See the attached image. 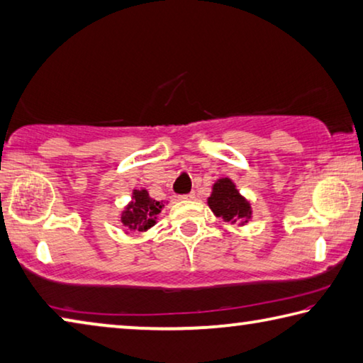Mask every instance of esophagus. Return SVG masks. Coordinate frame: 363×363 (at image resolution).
<instances>
[{
  "mask_svg": "<svg viewBox=\"0 0 363 363\" xmlns=\"http://www.w3.org/2000/svg\"><path fill=\"white\" fill-rule=\"evenodd\" d=\"M194 196H196V194L191 191V193H188V194H182L180 199H182V201H191V199H194Z\"/></svg>",
  "mask_w": 363,
  "mask_h": 363,
  "instance_id": "34e87169",
  "label": "esophagus"
}]
</instances>
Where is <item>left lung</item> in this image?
<instances>
[{
  "instance_id": "left-lung-1",
  "label": "left lung",
  "mask_w": 363,
  "mask_h": 363,
  "mask_svg": "<svg viewBox=\"0 0 363 363\" xmlns=\"http://www.w3.org/2000/svg\"><path fill=\"white\" fill-rule=\"evenodd\" d=\"M211 211L216 217L223 218L225 222L245 225L252 217L251 204L246 198H242L236 185L230 178H218L212 186V194L207 198Z\"/></svg>"
}]
</instances>
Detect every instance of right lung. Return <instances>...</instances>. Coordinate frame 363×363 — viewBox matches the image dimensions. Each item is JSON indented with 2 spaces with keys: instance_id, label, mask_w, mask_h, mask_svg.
I'll use <instances>...</instances> for the list:
<instances>
[{
  "instance_id": "add662e5",
  "label": "right lung",
  "mask_w": 363,
  "mask_h": 363,
  "mask_svg": "<svg viewBox=\"0 0 363 363\" xmlns=\"http://www.w3.org/2000/svg\"><path fill=\"white\" fill-rule=\"evenodd\" d=\"M164 203L152 199L146 189H133L132 201L122 211L121 222L132 231H146L156 225L157 216L162 211Z\"/></svg>"
}]
</instances>
